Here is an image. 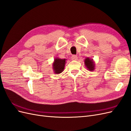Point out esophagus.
<instances>
[{
  "label": "esophagus",
  "mask_w": 131,
  "mask_h": 131,
  "mask_svg": "<svg viewBox=\"0 0 131 131\" xmlns=\"http://www.w3.org/2000/svg\"><path fill=\"white\" fill-rule=\"evenodd\" d=\"M72 59L74 61H76L78 59V56H76V55H73L72 56Z\"/></svg>",
  "instance_id": "esophagus-1"
}]
</instances>
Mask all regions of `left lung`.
I'll return each instance as SVG.
<instances>
[{
    "instance_id": "obj_1",
    "label": "left lung",
    "mask_w": 131,
    "mask_h": 131,
    "mask_svg": "<svg viewBox=\"0 0 131 131\" xmlns=\"http://www.w3.org/2000/svg\"><path fill=\"white\" fill-rule=\"evenodd\" d=\"M84 62L85 66L88 70H89L90 71H93L94 69L95 64L93 61V59H91L89 57H87L85 59Z\"/></svg>"
}]
</instances>
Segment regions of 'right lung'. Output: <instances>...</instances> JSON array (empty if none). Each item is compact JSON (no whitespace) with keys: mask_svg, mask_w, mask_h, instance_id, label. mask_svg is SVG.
Wrapping results in <instances>:
<instances>
[{"mask_svg":"<svg viewBox=\"0 0 131 131\" xmlns=\"http://www.w3.org/2000/svg\"><path fill=\"white\" fill-rule=\"evenodd\" d=\"M66 61V59H61L58 57L54 59L52 65V68L55 74H58L63 72L64 69Z\"/></svg>","mask_w":131,"mask_h":131,"instance_id":"obj_1","label":"right lung"}]
</instances>
